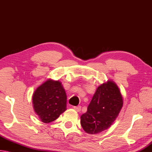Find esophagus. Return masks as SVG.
I'll return each mask as SVG.
<instances>
[{"label":"esophagus","mask_w":152,"mask_h":152,"mask_svg":"<svg viewBox=\"0 0 152 152\" xmlns=\"http://www.w3.org/2000/svg\"><path fill=\"white\" fill-rule=\"evenodd\" d=\"M74 109L76 110L77 112H80L81 110V107L80 106H77V107H74Z\"/></svg>","instance_id":"34e87169"}]
</instances>
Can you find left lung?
I'll return each instance as SVG.
<instances>
[{
    "label": "left lung",
    "instance_id": "8db88e82",
    "mask_svg": "<svg viewBox=\"0 0 152 152\" xmlns=\"http://www.w3.org/2000/svg\"><path fill=\"white\" fill-rule=\"evenodd\" d=\"M123 105L119 87L107 80L98 87L86 113L80 117V124L88 134H97L109 129L119 115Z\"/></svg>",
    "mask_w": 152,
    "mask_h": 152
}]
</instances>
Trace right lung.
<instances>
[{"label": "right lung", "instance_id": "add662e5", "mask_svg": "<svg viewBox=\"0 0 152 152\" xmlns=\"http://www.w3.org/2000/svg\"><path fill=\"white\" fill-rule=\"evenodd\" d=\"M66 91L59 80L48 79L33 94L34 111L43 123L52 122L66 110Z\"/></svg>", "mask_w": 152, "mask_h": 152}]
</instances>
